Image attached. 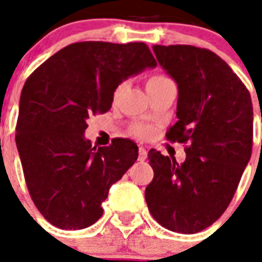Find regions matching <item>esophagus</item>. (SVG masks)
<instances>
[{
    "label": "esophagus",
    "mask_w": 262,
    "mask_h": 262,
    "mask_svg": "<svg viewBox=\"0 0 262 262\" xmlns=\"http://www.w3.org/2000/svg\"><path fill=\"white\" fill-rule=\"evenodd\" d=\"M147 156H148L147 149H145L144 147H139V160L140 162H144V160L147 159Z\"/></svg>",
    "instance_id": "obj_1"
}]
</instances>
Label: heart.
Here are the masks:
<instances>
[{"instance_id": "obj_1", "label": "heart", "mask_w": 262, "mask_h": 262, "mask_svg": "<svg viewBox=\"0 0 262 262\" xmlns=\"http://www.w3.org/2000/svg\"><path fill=\"white\" fill-rule=\"evenodd\" d=\"M167 80L170 79L164 75H158V73H156V75H151L147 79V81H145V88L148 90V88L154 87V85H158V84L160 83H164V81H167ZM132 133L135 136H137V137H140V139H145V137H148L149 133H151V129H149V126H147V125L137 123V125H135V126L132 127Z\"/></svg>"}]
</instances>
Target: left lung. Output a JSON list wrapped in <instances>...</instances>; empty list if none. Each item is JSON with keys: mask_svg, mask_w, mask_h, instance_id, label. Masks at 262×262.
Here are the masks:
<instances>
[{"mask_svg": "<svg viewBox=\"0 0 262 262\" xmlns=\"http://www.w3.org/2000/svg\"><path fill=\"white\" fill-rule=\"evenodd\" d=\"M154 51L178 84V121L166 137L187 145L182 164L156 149L148 152L154 179L145 201L163 227L194 234L223 215L250 160L252 98L213 51L189 45H156Z\"/></svg>", "mask_w": 262, "mask_h": 262, "instance_id": "left-lung-1", "label": "left lung"}]
</instances>
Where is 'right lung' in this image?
<instances>
[{"label": "right lung", "mask_w": 262, "mask_h": 262, "mask_svg": "<svg viewBox=\"0 0 262 262\" xmlns=\"http://www.w3.org/2000/svg\"><path fill=\"white\" fill-rule=\"evenodd\" d=\"M156 67L143 42H77L51 55L27 79L20 96L16 145L35 207L62 230L90 227L102 216L113 183L139 156L126 139L92 147L91 115L110 110L115 88Z\"/></svg>", "instance_id": "1"}]
</instances>
